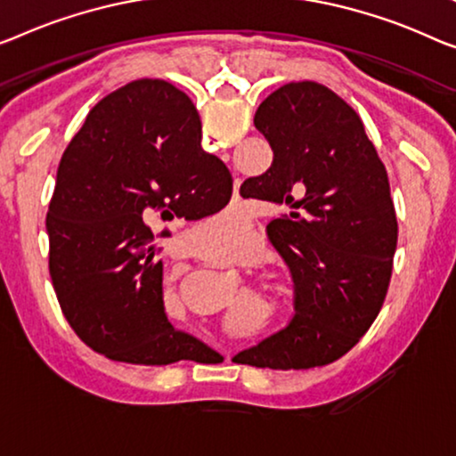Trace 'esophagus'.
Segmentation results:
<instances>
[{"label":"esophagus","mask_w":456,"mask_h":456,"mask_svg":"<svg viewBox=\"0 0 456 456\" xmlns=\"http://www.w3.org/2000/svg\"><path fill=\"white\" fill-rule=\"evenodd\" d=\"M227 358H229V356H227Z\"/></svg>","instance_id":"obj_1"}]
</instances>
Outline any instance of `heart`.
<instances>
[{"instance_id":"obj_1","label":"heart","mask_w":456,"mask_h":456,"mask_svg":"<svg viewBox=\"0 0 456 456\" xmlns=\"http://www.w3.org/2000/svg\"><path fill=\"white\" fill-rule=\"evenodd\" d=\"M200 233H205L208 240L213 241H227V240H237L241 235L243 225L240 223V216L233 213H223L219 216H213L207 223H202L199 227ZM167 298H174V289L167 287L166 289Z\"/></svg>"}]
</instances>
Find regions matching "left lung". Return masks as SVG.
I'll return each instance as SVG.
<instances>
[{
	"label": "left lung",
	"instance_id": "left-lung-1",
	"mask_svg": "<svg viewBox=\"0 0 456 456\" xmlns=\"http://www.w3.org/2000/svg\"><path fill=\"white\" fill-rule=\"evenodd\" d=\"M254 125L274 159L240 194L284 210L268 237L293 278L295 315L235 358L282 370L330 364L366 334L389 289L397 219L385 166L358 114L315 81L278 87Z\"/></svg>",
	"mask_w": 456,
	"mask_h": 456
}]
</instances>
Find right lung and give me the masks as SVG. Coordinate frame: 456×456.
Segmentation results:
<instances>
[{
    "label": "right lung",
    "mask_w": 456,
    "mask_h": 456,
    "mask_svg": "<svg viewBox=\"0 0 456 456\" xmlns=\"http://www.w3.org/2000/svg\"><path fill=\"white\" fill-rule=\"evenodd\" d=\"M200 128L184 92L139 79L100 100L61 158L46 215L53 287L81 342L110 360L161 366L213 352L169 323L149 229L229 202L231 174Z\"/></svg>",
    "instance_id": "right-lung-1"
}]
</instances>
